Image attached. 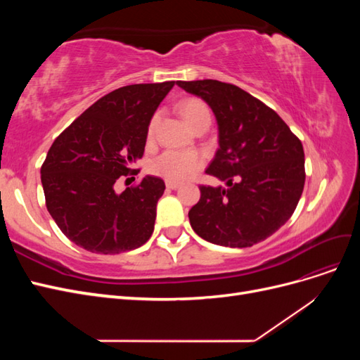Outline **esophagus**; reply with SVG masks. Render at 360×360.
<instances>
[{"instance_id": "34e87169", "label": "esophagus", "mask_w": 360, "mask_h": 360, "mask_svg": "<svg viewBox=\"0 0 360 360\" xmlns=\"http://www.w3.org/2000/svg\"><path fill=\"white\" fill-rule=\"evenodd\" d=\"M167 188L168 189H177V188H180V183L179 181H167Z\"/></svg>"}]
</instances>
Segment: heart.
<instances>
[{"instance_id":"b5f03b06","label":"heart","mask_w":360,"mask_h":360,"mask_svg":"<svg viewBox=\"0 0 360 360\" xmlns=\"http://www.w3.org/2000/svg\"><path fill=\"white\" fill-rule=\"evenodd\" d=\"M181 117L186 123L193 127L202 120H210V111L207 105L200 99H186L179 106ZM158 115L151 118L148 124V136L153 135ZM202 158L197 151H181V150H165L156 156L150 163V171L165 179L168 181H180L197 172L202 167Z\"/></svg>"}]
</instances>
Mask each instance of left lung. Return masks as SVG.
<instances>
[{"label": "left lung", "instance_id": "8db88e82", "mask_svg": "<svg viewBox=\"0 0 360 360\" xmlns=\"http://www.w3.org/2000/svg\"><path fill=\"white\" fill-rule=\"evenodd\" d=\"M212 108L219 148L205 169L225 181L200 186L189 210L193 231L204 240L248 248L276 233L297 207L304 184V153L274 110L233 84L214 79L177 81Z\"/></svg>", "mask_w": 360, "mask_h": 360}]
</instances>
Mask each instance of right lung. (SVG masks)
<instances>
[{
	"instance_id": "obj_1",
	"label": "right lung",
	"mask_w": 360,
	"mask_h": 360,
	"mask_svg": "<svg viewBox=\"0 0 360 360\" xmlns=\"http://www.w3.org/2000/svg\"><path fill=\"white\" fill-rule=\"evenodd\" d=\"M172 86L167 81L114 90L53 141L41 186L49 214L75 245L120 254L143 246L153 233L163 180L146 176L122 193L114 184L135 171L130 167L144 155L151 117Z\"/></svg>"
}]
</instances>
